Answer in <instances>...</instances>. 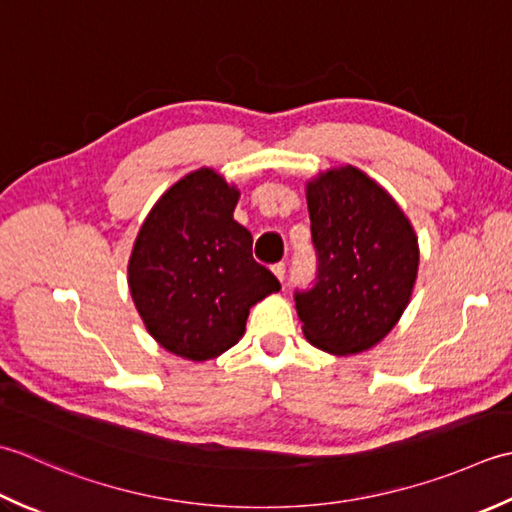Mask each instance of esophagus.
<instances>
[{"label": "esophagus", "mask_w": 512, "mask_h": 512, "mask_svg": "<svg viewBox=\"0 0 512 512\" xmlns=\"http://www.w3.org/2000/svg\"><path fill=\"white\" fill-rule=\"evenodd\" d=\"M271 271H274V276L280 280V283H283V280H285V271H287L285 263H276L274 267H271Z\"/></svg>", "instance_id": "1"}]
</instances>
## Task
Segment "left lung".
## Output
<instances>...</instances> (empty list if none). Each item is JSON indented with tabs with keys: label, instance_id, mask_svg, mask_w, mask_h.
<instances>
[{
	"label": "left lung",
	"instance_id": "1",
	"mask_svg": "<svg viewBox=\"0 0 512 512\" xmlns=\"http://www.w3.org/2000/svg\"><path fill=\"white\" fill-rule=\"evenodd\" d=\"M316 285L296 291L302 333L333 356L375 347L409 305L420 247L395 198L353 165L320 172L307 185Z\"/></svg>",
	"mask_w": 512,
	"mask_h": 512
}]
</instances>
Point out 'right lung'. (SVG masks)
Masks as SVG:
<instances>
[{
    "label": "right lung",
    "mask_w": 512,
    "mask_h": 512,
    "mask_svg": "<svg viewBox=\"0 0 512 512\" xmlns=\"http://www.w3.org/2000/svg\"><path fill=\"white\" fill-rule=\"evenodd\" d=\"M238 187L212 168L176 181L154 203L134 241L128 287L150 336L174 356L205 362L243 338L276 276L252 256V234L234 221Z\"/></svg>",
    "instance_id": "1"
}]
</instances>
